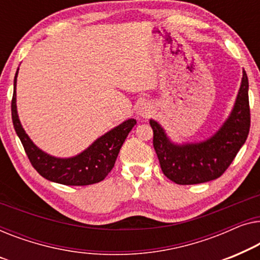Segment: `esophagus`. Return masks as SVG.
<instances>
[{
  "label": "esophagus",
  "instance_id": "1",
  "mask_svg": "<svg viewBox=\"0 0 260 260\" xmlns=\"http://www.w3.org/2000/svg\"><path fill=\"white\" fill-rule=\"evenodd\" d=\"M151 112H152V108L146 104L141 105L140 107H139V114H140L141 116H148L149 114H151Z\"/></svg>",
  "mask_w": 260,
  "mask_h": 260
}]
</instances>
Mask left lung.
<instances>
[{
  "mask_svg": "<svg viewBox=\"0 0 260 260\" xmlns=\"http://www.w3.org/2000/svg\"><path fill=\"white\" fill-rule=\"evenodd\" d=\"M153 146L166 177L178 185H194L214 180L231 165L246 141L251 126L248 80L245 71L235 108L224 126L213 137L199 144L174 145L154 120Z\"/></svg>",
  "mask_w": 260,
  "mask_h": 260,
  "instance_id": "8db88e82",
  "label": "left lung"
}]
</instances>
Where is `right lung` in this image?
Listing matches in <instances>:
<instances>
[{
    "instance_id": "1",
    "label": "right lung",
    "mask_w": 260,
    "mask_h": 260,
    "mask_svg": "<svg viewBox=\"0 0 260 260\" xmlns=\"http://www.w3.org/2000/svg\"><path fill=\"white\" fill-rule=\"evenodd\" d=\"M19 72V69H17ZM14 79V94L12 99V119L16 134L23 145L29 161L40 175L47 180L67 186H86L100 182L107 177L118 158L120 148L127 135L135 126L134 119H129L121 125L102 135L81 154L69 159L54 158L42 152L25 134L16 111V78Z\"/></svg>"
}]
</instances>
